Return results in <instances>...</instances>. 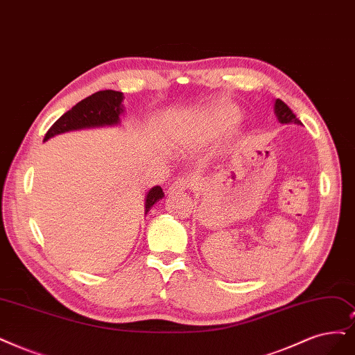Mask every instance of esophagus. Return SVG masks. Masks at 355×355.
<instances>
[{
	"mask_svg": "<svg viewBox=\"0 0 355 355\" xmlns=\"http://www.w3.org/2000/svg\"><path fill=\"white\" fill-rule=\"evenodd\" d=\"M194 178L193 177H186V178H177L173 184L169 186V194H178V193H184L187 189H191L194 186Z\"/></svg>",
	"mask_w": 355,
	"mask_h": 355,
	"instance_id": "34e87169",
	"label": "esophagus"
}]
</instances>
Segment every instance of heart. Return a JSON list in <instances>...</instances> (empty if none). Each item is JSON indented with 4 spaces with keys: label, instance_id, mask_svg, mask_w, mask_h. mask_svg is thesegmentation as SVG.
Listing matches in <instances>:
<instances>
[{
    "label": "heart",
    "instance_id": "obj_1",
    "mask_svg": "<svg viewBox=\"0 0 355 355\" xmlns=\"http://www.w3.org/2000/svg\"><path fill=\"white\" fill-rule=\"evenodd\" d=\"M234 118V111L230 108L209 110L196 115L191 120V127L199 133H211V131L224 128Z\"/></svg>",
    "mask_w": 355,
    "mask_h": 355
}]
</instances>
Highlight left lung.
<instances>
[{"mask_svg":"<svg viewBox=\"0 0 355 355\" xmlns=\"http://www.w3.org/2000/svg\"><path fill=\"white\" fill-rule=\"evenodd\" d=\"M275 114H277L279 123L282 124H301V121L295 116V114L290 110V107L281 99L275 101Z\"/></svg>","mask_w":355,"mask_h":355,"instance_id":"8db88e82","label":"left lung"}]
</instances>
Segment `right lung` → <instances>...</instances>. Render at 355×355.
Listing matches in <instances>:
<instances>
[{
  "instance_id": "1",
  "label": "right lung",
  "mask_w": 355,
  "mask_h": 355,
  "mask_svg": "<svg viewBox=\"0 0 355 355\" xmlns=\"http://www.w3.org/2000/svg\"><path fill=\"white\" fill-rule=\"evenodd\" d=\"M123 92L116 90H99L76 103L74 107L62 114L58 120L46 131L44 141L61 133H67L71 130H82L92 127L116 125L120 123V115L124 112L123 107ZM164 198V191L159 186L152 187L146 194L144 202V215L150 207Z\"/></svg>"
}]
</instances>
